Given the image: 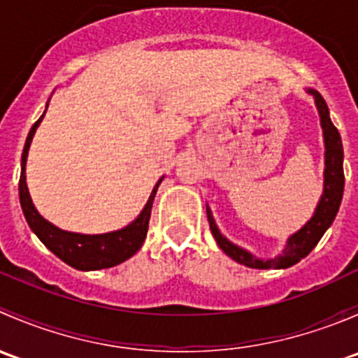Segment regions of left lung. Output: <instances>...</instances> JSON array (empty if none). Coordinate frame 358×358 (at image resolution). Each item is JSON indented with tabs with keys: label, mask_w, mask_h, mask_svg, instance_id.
Segmentation results:
<instances>
[{
	"label": "left lung",
	"mask_w": 358,
	"mask_h": 358,
	"mask_svg": "<svg viewBox=\"0 0 358 358\" xmlns=\"http://www.w3.org/2000/svg\"><path fill=\"white\" fill-rule=\"evenodd\" d=\"M308 95L313 96L315 100V107L319 110L320 126H322V136H324V190L320 196L319 204H317L315 211H313L312 218L292 236L287 237L286 246L282 252L277 255L275 258H258L256 255L249 252L248 249L237 246L232 241L227 239L222 232H220L218 225H216L213 213L209 206L206 204V213H208L209 229H211L213 237H215L216 244L220 249L225 252L227 256L234 259V262L241 263V265L249 266V268H289L301 262L313 248L317 246L326 230L333 225L336 215L339 211V204L343 199V189H345V173H343V143L339 131L331 121L329 107H327L326 100L322 99L317 90L306 88Z\"/></svg>",
	"instance_id": "1"
}]
</instances>
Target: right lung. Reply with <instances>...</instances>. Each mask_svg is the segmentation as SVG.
Wrapping results in <instances>:
<instances>
[{
  "mask_svg": "<svg viewBox=\"0 0 358 358\" xmlns=\"http://www.w3.org/2000/svg\"><path fill=\"white\" fill-rule=\"evenodd\" d=\"M48 102H46V109H48ZM46 109L43 112L41 117L32 124L31 131H29L22 152V162H20L22 169H20L19 197L25 222L31 227L32 232L38 236V239L53 255L59 256L64 263L71 265L72 268L90 272V270H102L119 265V263L131 258L142 248L143 241L147 237V230H149V220L150 211H152L154 197H156V192L164 176L157 180L152 192H150L149 201L143 206L140 215L129 225L122 227V229L107 234H93V236H90V234L67 232V230L59 229V227H55L53 223H50L48 220H45L39 215L34 202L31 199V194H29L27 182H25V164H27L29 149H31V142L34 138L36 129H38L43 117H45Z\"/></svg>",
  "mask_w": 358,
  "mask_h": 358,
  "instance_id": "add662e5",
  "label": "right lung"
}]
</instances>
